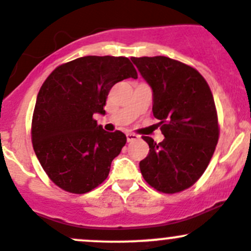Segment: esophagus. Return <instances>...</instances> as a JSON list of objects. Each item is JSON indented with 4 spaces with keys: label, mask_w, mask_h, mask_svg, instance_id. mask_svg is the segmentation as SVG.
Masks as SVG:
<instances>
[{
    "label": "esophagus",
    "mask_w": 251,
    "mask_h": 251,
    "mask_svg": "<svg viewBox=\"0 0 251 251\" xmlns=\"http://www.w3.org/2000/svg\"><path fill=\"white\" fill-rule=\"evenodd\" d=\"M136 139H139V135H136L134 133H126V141L128 143H131V141L136 140Z\"/></svg>",
    "instance_id": "obj_1"
}]
</instances>
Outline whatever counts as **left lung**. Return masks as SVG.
<instances>
[{
	"label": "left lung",
	"instance_id": "8db88e82",
	"mask_svg": "<svg viewBox=\"0 0 251 251\" xmlns=\"http://www.w3.org/2000/svg\"><path fill=\"white\" fill-rule=\"evenodd\" d=\"M130 59L152 88V112L165 135L158 144L143 136L150 151L140 172L157 192H183L205 172L220 136L211 89L197 69L170 57Z\"/></svg>",
	"mask_w": 251,
	"mask_h": 251
}]
</instances>
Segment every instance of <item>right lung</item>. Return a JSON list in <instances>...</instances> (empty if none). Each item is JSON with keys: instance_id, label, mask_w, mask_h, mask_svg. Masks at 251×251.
Instances as JSON below:
<instances>
[{"instance_id": "add662e5", "label": "right lung", "mask_w": 251, "mask_h": 251, "mask_svg": "<svg viewBox=\"0 0 251 251\" xmlns=\"http://www.w3.org/2000/svg\"><path fill=\"white\" fill-rule=\"evenodd\" d=\"M138 73L126 57L85 56L61 64L41 85L31 121V141L50 179L64 192L85 194L107 178L126 143L125 133L103 130L111 88Z\"/></svg>"}]
</instances>
